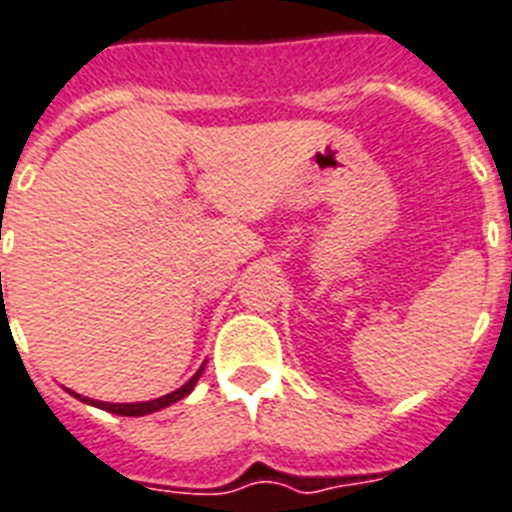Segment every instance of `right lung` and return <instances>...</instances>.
I'll return each instance as SVG.
<instances>
[{"label":"right lung","instance_id":"1","mask_svg":"<svg viewBox=\"0 0 512 512\" xmlns=\"http://www.w3.org/2000/svg\"><path fill=\"white\" fill-rule=\"evenodd\" d=\"M202 371H205V365H202V368H199L197 373H194V376L189 378V381H186L184 386H181V389H176V392H170V394H165V397H157V400H149V402H123V405H115V402H99V400H89V397H81V394H76V392H68L73 394V397H78V400L81 402H86V405H94V407H99V410H107V413H115V415H131V418H139V415H149V413H157V410H162V407H168V405H173V402H178V400H184L186 394H191V389H194V386H197V381H199V376H202Z\"/></svg>","mask_w":512,"mask_h":512}]
</instances>
